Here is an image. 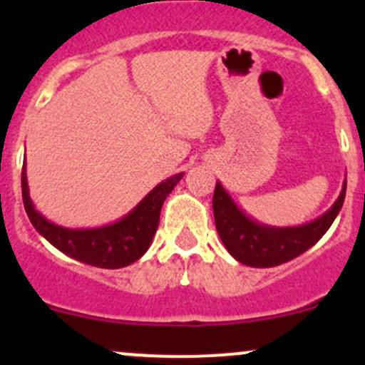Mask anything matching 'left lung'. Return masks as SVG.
Masks as SVG:
<instances>
[{"label": "left lung", "mask_w": 365, "mask_h": 365, "mask_svg": "<svg viewBox=\"0 0 365 365\" xmlns=\"http://www.w3.org/2000/svg\"><path fill=\"white\" fill-rule=\"evenodd\" d=\"M344 196L346 178L339 197L318 219L300 226H268L247 215L224 189L222 183L217 182L213 192L217 233L227 252L242 264L254 268L277 267L304 254L329 231L339 215Z\"/></svg>", "instance_id": "8db88e82"}]
</instances>
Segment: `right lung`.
Returning <instances> with one entry per match:
<instances>
[{"mask_svg":"<svg viewBox=\"0 0 365 365\" xmlns=\"http://www.w3.org/2000/svg\"><path fill=\"white\" fill-rule=\"evenodd\" d=\"M185 173H178L153 187L127 215L98 227H65L47 220L29 197L26 160L23 165V203L33 227L51 245L81 263L98 268H123L134 263L152 245L160 219V208Z\"/></svg>","mask_w":365,"mask_h":365,"instance_id":"obj_1","label":"right lung"}]
</instances>
